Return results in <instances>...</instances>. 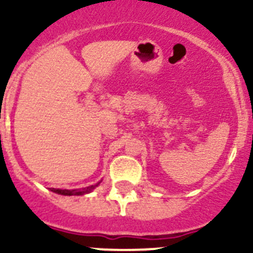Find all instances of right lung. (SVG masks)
Instances as JSON below:
<instances>
[{"mask_svg":"<svg viewBox=\"0 0 253 253\" xmlns=\"http://www.w3.org/2000/svg\"><path fill=\"white\" fill-rule=\"evenodd\" d=\"M100 184V181L97 184H95V185H91V186H87V188H84V189H74V190H67V189H54L51 188L50 190L51 192L56 193V194H60V195H84V194H87V193L92 192L95 188H96L97 185Z\"/></svg>","mask_w":253,"mask_h":253,"instance_id":"obj_1","label":"right lung"}]
</instances>
